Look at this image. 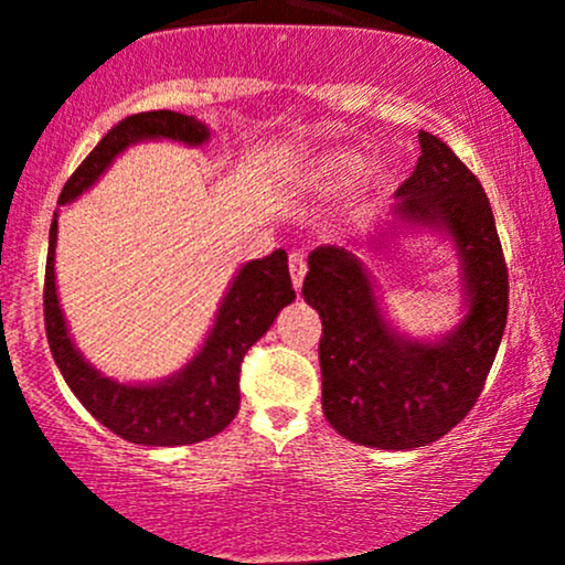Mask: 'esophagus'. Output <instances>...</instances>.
I'll list each match as a JSON object with an SVG mask.
<instances>
[{
  "mask_svg": "<svg viewBox=\"0 0 565 565\" xmlns=\"http://www.w3.org/2000/svg\"><path fill=\"white\" fill-rule=\"evenodd\" d=\"M305 270H308L305 255H300V252H291V255H289V274H291V284H295V289L302 287Z\"/></svg>",
  "mask_w": 565,
  "mask_h": 565,
  "instance_id": "esophagus-1",
  "label": "esophagus"
}]
</instances>
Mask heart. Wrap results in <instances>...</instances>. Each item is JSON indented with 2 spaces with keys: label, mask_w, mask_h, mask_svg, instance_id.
Segmentation results:
<instances>
[{
  "label": "heart",
  "mask_w": 565,
  "mask_h": 565,
  "mask_svg": "<svg viewBox=\"0 0 565 565\" xmlns=\"http://www.w3.org/2000/svg\"><path fill=\"white\" fill-rule=\"evenodd\" d=\"M364 170V161L353 153H327L305 164V180L316 188H340L355 180Z\"/></svg>",
  "instance_id": "obj_1"
}]
</instances>
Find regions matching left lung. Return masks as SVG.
I'll return each mask as SVG.
<instances>
[{
  "label": "left lung",
  "mask_w": 565,
  "mask_h": 565,
  "mask_svg": "<svg viewBox=\"0 0 565 565\" xmlns=\"http://www.w3.org/2000/svg\"><path fill=\"white\" fill-rule=\"evenodd\" d=\"M398 188L395 215L454 238L468 316L440 342L404 340L382 319L374 287L345 246L308 257L305 302L321 316V404L340 436L374 449H417L462 423L481 395L508 323V263L481 183L436 135Z\"/></svg>",
  "instance_id": "1"
}]
</instances>
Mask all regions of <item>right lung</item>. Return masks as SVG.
Instances as JSON below:
<instances>
[{"label":"right lung","instance_id":"right-lung-1","mask_svg":"<svg viewBox=\"0 0 565 565\" xmlns=\"http://www.w3.org/2000/svg\"><path fill=\"white\" fill-rule=\"evenodd\" d=\"M146 138L201 146L210 138V129L193 116L174 111L127 116L108 129L89 157L76 167L57 204H68L87 191L129 142ZM55 242L57 220L53 217L44 270V329L55 364L82 406L116 436L140 446H185L223 433L242 404L238 377L246 350L268 332L278 310L295 300L287 252L276 249L274 255L246 263L238 270L204 348L183 372L159 385H121L95 372L71 342L55 291Z\"/></svg>","mask_w":565,"mask_h":565}]
</instances>
